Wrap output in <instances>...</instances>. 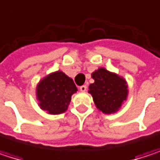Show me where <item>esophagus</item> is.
Returning a JSON list of instances; mask_svg holds the SVG:
<instances>
[{"instance_id":"34e87169","label":"esophagus","mask_w":160,"mask_h":160,"mask_svg":"<svg viewBox=\"0 0 160 160\" xmlns=\"http://www.w3.org/2000/svg\"><path fill=\"white\" fill-rule=\"evenodd\" d=\"M80 90L81 91V92H86V90H87V86H86V85H82V86H80Z\"/></svg>"}]
</instances>
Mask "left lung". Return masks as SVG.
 <instances>
[{
	"label": "left lung",
	"instance_id": "1",
	"mask_svg": "<svg viewBox=\"0 0 160 160\" xmlns=\"http://www.w3.org/2000/svg\"><path fill=\"white\" fill-rule=\"evenodd\" d=\"M92 78L94 82L90 84L89 92L96 108L105 114L118 111L128 96L126 80L104 68L95 70Z\"/></svg>",
	"mask_w": 160,
	"mask_h": 160
}]
</instances>
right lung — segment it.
Wrapping results in <instances>:
<instances>
[{
  "mask_svg": "<svg viewBox=\"0 0 160 160\" xmlns=\"http://www.w3.org/2000/svg\"><path fill=\"white\" fill-rule=\"evenodd\" d=\"M78 91L73 80L62 71H55L41 80L36 89L40 108L48 114L67 111L71 96Z\"/></svg>",
  "mask_w": 160,
  "mask_h": 160,
  "instance_id": "obj_1",
  "label": "right lung"
}]
</instances>
